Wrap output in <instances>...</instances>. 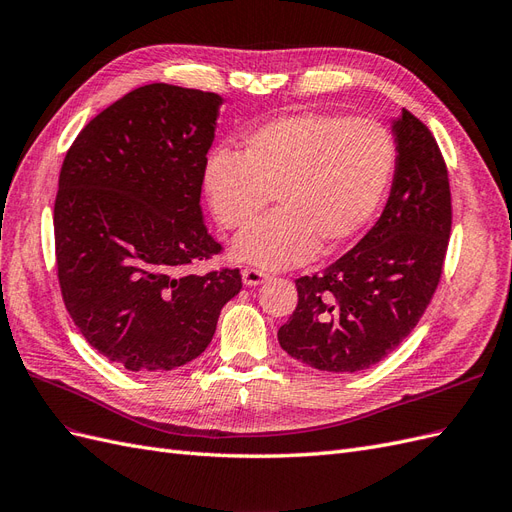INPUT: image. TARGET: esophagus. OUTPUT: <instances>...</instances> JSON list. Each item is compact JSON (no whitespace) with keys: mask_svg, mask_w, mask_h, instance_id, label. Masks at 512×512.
<instances>
[{"mask_svg":"<svg viewBox=\"0 0 512 512\" xmlns=\"http://www.w3.org/2000/svg\"><path fill=\"white\" fill-rule=\"evenodd\" d=\"M242 281L248 287H255V285H261L264 281H268V274L264 270H257V268H244L242 270Z\"/></svg>","mask_w":512,"mask_h":512,"instance_id":"1","label":"esophagus"}]
</instances>
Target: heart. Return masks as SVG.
Masks as SVG:
<instances>
[{
    "label": "heart",
    "instance_id": "obj_1",
    "mask_svg": "<svg viewBox=\"0 0 512 512\" xmlns=\"http://www.w3.org/2000/svg\"><path fill=\"white\" fill-rule=\"evenodd\" d=\"M397 165L390 130L369 118L298 113L244 137V152L216 148L203 165V188L216 221L238 231L276 195L279 210L246 229L233 255L261 268L332 253L367 227Z\"/></svg>",
    "mask_w": 512,
    "mask_h": 512
}]
</instances>
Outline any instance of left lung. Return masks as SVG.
Wrapping results in <instances>:
<instances>
[{"instance_id": "left-lung-1", "label": "left lung", "mask_w": 512, "mask_h": 512, "mask_svg": "<svg viewBox=\"0 0 512 512\" xmlns=\"http://www.w3.org/2000/svg\"><path fill=\"white\" fill-rule=\"evenodd\" d=\"M397 165L382 216L324 272L300 276L298 306L279 328L285 352L319 371L384 360L429 306L450 238L448 169L431 130L407 109L392 120Z\"/></svg>"}]
</instances>
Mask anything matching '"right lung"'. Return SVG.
<instances>
[{"label": "right lung", "mask_w": 512, "mask_h": 512, "mask_svg": "<svg viewBox=\"0 0 512 512\" xmlns=\"http://www.w3.org/2000/svg\"><path fill=\"white\" fill-rule=\"evenodd\" d=\"M223 98L169 83L128 92L87 124L55 197L62 298L98 354L139 373L203 354L240 270L188 274L223 251L203 225V165Z\"/></svg>", "instance_id": "1"}]
</instances>
